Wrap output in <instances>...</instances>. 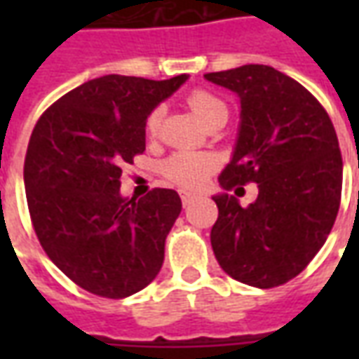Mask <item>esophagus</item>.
<instances>
[{
  "label": "esophagus",
  "mask_w": 359,
  "mask_h": 359,
  "mask_svg": "<svg viewBox=\"0 0 359 359\" xmlns=\"http://www.w3.org/2000/svg\"><path fill=\"white\" fill-rule=\"evenodd\" d=\"M194 198L196 196L190 194V192H180V200H182V205H184V208L194 202Z\"/></svg>",
  "instance_id": "esophagus-1"
}]
</instances>
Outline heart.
I'll return each mask as SVG.
<instances>
[{
	"instance_id": "1",
	"label": "heart",
	"mask_w": 359,
	"mask_h": 359,
	"mask_svg": "<svg viewBox=\"0 0 359 359\" xmlns=\"http://www.w3.org/2000/svg\"><path fill=\"white\" fill-rule=\"evenodd\" d=\"M190 111L202 121L203 125L215 117L221 111H226V103L208 90H194L187 97ZM161 121V109L157 107L146 118V133L148 136H156ZM217 169V159L210 154L198 151H177L167 157L163 163V177L175 187L182 190H200L208 182L213 171Z\"/></svg>"
}]
</instances>
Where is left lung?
I'll use <instances>...</instances> for the list:
<instances>
[{
    "label": "left lung",
    "instance_id": "8db88e82",
    "mask_svg": "<svg viewBox=\"0 0 359 359\" xmlns=\"http://www.w3.org/2000/svg\"><path fill=\"white\" fill-rule=\"evenodd\" d=\"M205 79L241 97L234 156L219 182H256L242 208L221 194L211 246L219 265L244 285L273 288L308 267L331 233L342 192V156L331 117L317 97L285 73L244 65Z\"/></svg>",
    "mask_w": 359,
    "mask_h": 359
}]
</instances>
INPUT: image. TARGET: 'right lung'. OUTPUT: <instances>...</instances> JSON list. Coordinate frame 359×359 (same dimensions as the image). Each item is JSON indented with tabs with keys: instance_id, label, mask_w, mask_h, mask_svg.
<instances>
[{
	"instance_id": "1",
	"label": "right lung",
	"mask_w": 359,
	"mask_h": 359,
	"mask_svg": "<svg viewBox=\"0 0 359 359\" xmlns=\"http://www.w3.org/2000/svg\"><path fill=\"white\" fill-rule=\"evenodd\" d=\"M107 74L38 118L25 157L32 226L53 264L84 290L126 298L157 277L182 203L171 188L121 196L123 165L146 149V118L187 81Z\"/></svg>"
}]
</instances>
